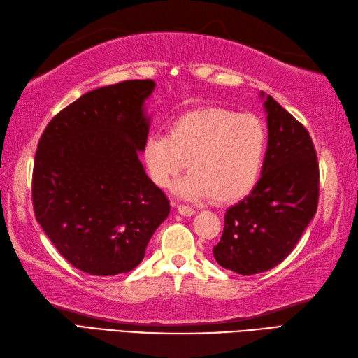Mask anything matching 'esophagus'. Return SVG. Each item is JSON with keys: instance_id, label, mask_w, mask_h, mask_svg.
Segmentation results:
<instances>
[{"instance_id": "1", "label": "esophagus", "mask_w": 358, "mask_h": 358, "mask_svg": "<svg viewBox=\"0 0 358 358\" xmlns=\"http://www.w3.org/2000/svg\"><path fill=\"white\" fill-rule=\"evenodd\" d=\"M173 206H176V210L179 214H182V216H193L194 214V210L192 208V206L188 205H182V203H173Z\"/></svg>"}]
</instances>
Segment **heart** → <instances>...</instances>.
Listing matches in <instances>:
<instances>
[{"mask_svg": "<svg viewBox=\"0 0 358 358\" xmlns=\"http://www.w3.org/2000/svg\"><path fill=\"white\" fill-rule=\"evenodd\" d=\"M266 147V127L257 116L208 107L179 116L166 136H148L142 156L157 187H169L187 165L189 173L178 193L231 203L257 185Z\"/></svg>", "mask_w": 358, "mask_h": 358, "instance_id": "b5f03b06", "label": "heart"}]
</instances>
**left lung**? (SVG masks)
<instances>
[{"label": "left lung", "mask_w": 358, "mask_h": 358, "mask_svg": "<svg viewBox=\"0 0 358 358\" xmlns=\"http://www.w3.org/2000/svg\"><path fill=\"white\" fill-rule=\"evenodd\" d=\"M268 150L252 192L225 213L217 264L243 275L268 271L289 256L319 203V162L308 130L266 96Z\"/></svg>", "instance_id": "1"}]
</instances>
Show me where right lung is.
<instances>
[{"mask_svg":"<svg viewBox=\"0 0 358 358\" xmlns=\"http://www.w3.org/2000/svg\"><path fill=\"white\" fill-rule=\"evenodd\" d=\"M152 79L83 94L38 142L31 202L38 224L70 265L92 275L136 268L170 202L139 161L148 136Z\"/></svg>","mask_w":358,"mask_h":358,"instance_id":"right-lung-1","label":"right lung"}]
</instances>
